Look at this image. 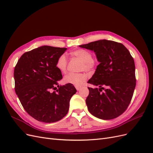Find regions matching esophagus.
<instances>
[{
	"label": "esophagus",
	"mask_w": 153,
	"mask_h": 153,
	"mask_svg": "<svg viewBox=\"0 0 153 153\" xmlns=\"http://www.w3.org/2000/svg\"><path fill=\"white\" fill-rule=\"evenodd\" d=\"M75 88H76V89L77 91H79V90H80L82 87H81V86H78V85H76V86H75Z\"/></svg>",
	"instance_id": "1"
}]
</instances>
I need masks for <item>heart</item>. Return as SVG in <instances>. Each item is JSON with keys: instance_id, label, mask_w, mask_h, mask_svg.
<instances>
[{"instance_id": "b5f03b06", "label": "heart", "mask_w": 153, "mask_h": 153, "mask_svg": "<svg viewBox=\"0 0 153 153\" xmlns=\"http://www.w3.org/2000/svg\"><path fill=\"white\" fill-rule=\"evenodd\" d=\"M71 56L80 59L83 61L82 69H85L87 71H91L93 69L96 62L92 58V55L89 50L84 49H78L72 51L70 53ZM68 65V60L65 55H61L58 57L56 62V67L62 73L66 72ZM87 80V76L83 73H69L64 77V81L66 84H72L74 85H81Z\"/></svg>"}]
</instances>
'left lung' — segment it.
I'll return each mask as SVG.
<instances>
[{"label": "left lung", "instance_id": "1", "mask_svg": "<svg viewBox=\"0 0 153 153\" xmlns=\"http://www.w3.org/2000/svg\"><path fill=\"white\" fill-rule=\"evenodd\" d=\"M79 47L94 51L100 62L87 82L99 87H88V110L101 119L117 117L127 109L135 88L133 58L123 44L113 41L98 40Z\"/></svg>", "mask_w": 153, "mask_h": 153}]
</instances>
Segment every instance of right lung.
Returning a JSON list of instances; mask_svg holds the SVG:
<instances>
[{"instance_id":"add662e5","label":"right lung","mask_w":153,"mask_h":153,"mask_svg":"<svg viewBox=\"0 0 153 153\" xmlns=\"http://www.w3.org/2000/svg\"><path fill=\"white\" fill-rule=\"evenodd\" d=\"M66 50L42 46L24 53L15 68L16 94L26 112L39 121L54 123L66 116L76 92L72 84L58 85L62 76L56 62Z\"/></svg>"}]
</instances>
